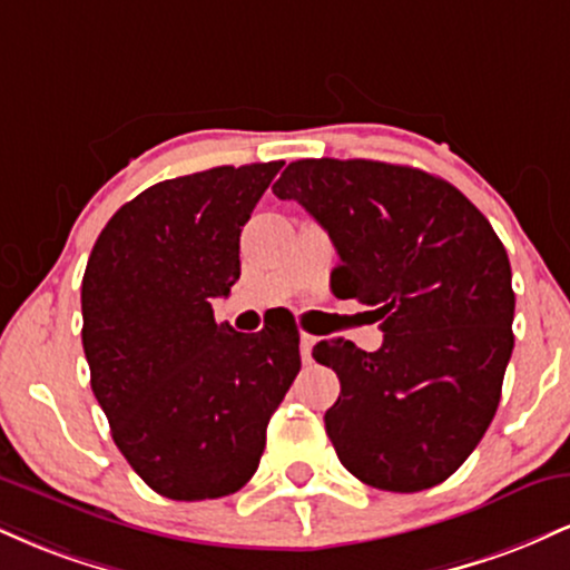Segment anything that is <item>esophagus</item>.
Here are the masks:
<instances>
[{
	"mask_svg": "<svg viewBox=\"0 0 570 570\" xmlns=\"http://www.w3.org/2000/svg\"><path fill=\"white\" fill-rule=\"evenodd\" d=\"M313 345H316V337L307 335V332H303V335H299V356H303V362H305V364H311Z\"/></svg>",
	"mask_w": 570,
	"mask_h": 570,
	"instance_id": "1",
	"label": "esophagus"
}]
</instances>
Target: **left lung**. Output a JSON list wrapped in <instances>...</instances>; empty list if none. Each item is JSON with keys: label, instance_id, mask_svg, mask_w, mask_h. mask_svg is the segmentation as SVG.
Segmentation results:
<instances>
[{"label": "left lung", "instance_id": "left-lung-1", "mask_svg": "<svg viewBox=\"0 0 570 570\" xmlns=\"http://www.w3.org/2000/svg\"><path fill=\"white\" fill-rule=\"evenodd\" d=\"M330 233L332 292L375 307L383 345L322 340L337 372L326 434L340 463L372 488L417 493L472 455L514 348L507 248L461 189L421 168L377 160H297L273 185Z\"/></svg>", "mask_w": 570, "mask_h": 570}]
</instances>
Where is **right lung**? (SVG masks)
I'll return each mask as SVG.
<instances>
[{"instance_id":"add662e5","label":"right lung","mask_w":570,"mask_h":570,"mask_svg":"<svg viewBox=\"0 0 570 570\" xmlns=\"http://www.w3.org/2000/svg\"><path fill=\"white\" fill-rule=\"evenodd\" d=\"M284 163L158 181L117 208L82 276V348L112 440L155 493L222 499L257 472L299 372V332L240 335L214 297L240 278V230Z\"/></svg>"}]
</instances>
